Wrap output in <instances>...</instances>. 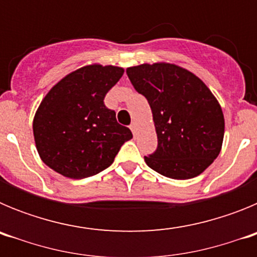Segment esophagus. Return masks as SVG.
I'll use <instances>...</instances> for the list:
<instances>
[{"label": "esophagus", "instance_id": "34e87169", "mask_svg": "<svg viewBox=\"0 0 257 257\" xmlns=\"http://www.w3.org/2000/svg\"><path fill=\"white\" fill-rule=\"evenodd\" d=\"M130 128H131V131H133L134 135H135L136 131H138V123H136V122H133V123L130 124Z\"/></svg>", "mask_w": 257, "mask_h": 257}]
</instances>
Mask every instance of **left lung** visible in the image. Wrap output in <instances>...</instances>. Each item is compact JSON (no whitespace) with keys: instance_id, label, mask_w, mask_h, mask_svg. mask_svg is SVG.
Here are the masks:
<instances>
[{"instance_id":"left-lung-1","label":"left lung","mask_w":257,"mask_h":257,"mask_svg":"<svg viewBox=\"0 0 257 257\" xmlns=\"http://www.w3.org/2000/svg\"><path fill=\"white\" fill-rule=\"evenodd\" d=\"M131 83L148 100L158 147L147 165L166 178L198 176L216 160L225 121L221 106L201 78L180 65L157 61L126 69Z\"/></svg>"}]
</instances>
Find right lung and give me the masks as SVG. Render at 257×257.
Listing matches in <instances>:
<instances>
[{
	"label": "right lung",
	"mask_w": 257,
	"mask_h": 257,
	"mask_svg": "<svg viewBox=\"0 0 257 257\" xmlns=\"http://www.w3.org/2000/svg\"><path fill=\"white\" fill-rule=\"evenodd\" d=\"M123 73L115 65L88 64L52 86L33 118L36 148L50 169L69 179L88 178L112 165L133 139L130 128L104 105Z\"/></svg>",
	"instance_id": "right-lung-1"
}]
</instances>
